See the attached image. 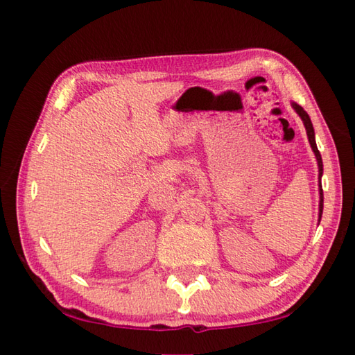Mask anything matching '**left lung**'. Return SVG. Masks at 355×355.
Returning a JSON list of instances; mask_svg holds the SVG:
<instances>
[{"label": "left lung", "instance_id": "obj_1", "mask_svg": "<svg viewBox=\"0 0 355 355\" xmlns=\"http://www.w3.org/2000/svg\"><path fill=\"white\" fill-rule=\"evenodd\" d=\"M293 107L296 110V112L300 116V119L304 120V125H305V130H307V136H309V141H310V146L313 148V152L316 155V161H318V167H320V182H321V175H322V159H321V153L320 150L316 147V141H315V130H313V125H311V120L309 117V114L304 111L302 106H299L297 103H293ZM320 219H321V214H322V203H324V196H322V186L320 184Z\"/></svg>", "mask_w": 355, "mask_h": 355}]
</instances>
